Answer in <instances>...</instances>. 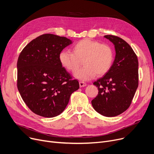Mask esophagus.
Returning a JSON list of instances; mask_svg holds the SVG:
<instances>
[{
    "mask_svg": "<svg viewBox=\"0 0 154 154\" xmlns=\"http://www.w3.org/2000/svg\"><path fill=\"white\" fill-rule=\"evenodd\" d=\"M79 86L80 87H84V86H86V83H85V82H79Z\"/></svg>",
    "mask_w": 154,
    "mask_h": 154,
    "instance_id": "esophagus-1",
    "label": "esophagus"
}]
</instances>
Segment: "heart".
<instances>
[{"instance_id":"1","label":"heart","mask_w":154,"mask_h":154,"mask_svg":"<svg viewBox=\"0 0 154 154\" xmlns=\"http://www.w3.org/2000/svg\"><path fill=\"white\" fill-rule=\"evenodd\" d=\"M60 61L63 66L70 71L76 70L83 60L85 66L74 72V76L87 81L96 76L105 75L110 69L114 54L112 48L108 45L90 39L79 41L73 46V53L63 50L60 53Z\"/></svg>"}]
</instances>
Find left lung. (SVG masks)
Returning a JSON list of instances; mask_svg holds the SVG:
<instances>
[{"instance_id":"left-lung-1","label":"left lung","mask_w":154,"mask_h":154,"mask_svg":"<svg viewBox=\"0 0 154 154\" xmlns=\"http://www.w3.org/2000/svg\"><path fill=\"white\" fill-rule=\"evenodd\" d=\"M104 38L113 44L116 54L110 69L93 83L98 94L91 104L100 114L112 117L125 112L131 104L138 85V62L126 41L112 35Z\"/></svg>"}]
</instances>
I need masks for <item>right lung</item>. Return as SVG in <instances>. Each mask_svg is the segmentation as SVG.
<instances>
[{"instance_id": "obj_1", "label": "right lung", "mask_w": 154, "mask_h": 154, "mask_svg": "<svg viewBox=\"0 0 154 154\" xmlns=\"http://www.w3.org/2000/svg\"><path fill=\"white\" fill-rule=\"evenodd\" d=\"M73 41L52 34L33 39L20 53L17 64V88L34 113L53 118L68 105L79 88L60 61V53Z\"/></svg>"}]
</instances>
